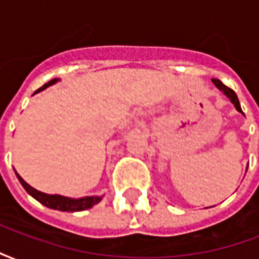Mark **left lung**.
I'll return each instance as SVG.
<instances>
[{"mask_svg":"<svg viewBox=\"0 0 259 259\" xmlns=\"http://www.w3.org/2000/svg\"><path fill=\"white\" fill-rule=\"evenodd\" d=\"M212 83H213V84L217 85L218 89H219V90L222 91V93H223V94H225V96L228 97L229 100H230V102L233 104L234 107H236V109H237L239 112L243 113V111H241V107H240L239 98H237V96H236V93H234V91L232 90V89H229L228 85L223 84L222 81H221V80H219V79H212Z\"/></svg>","mask_w":259,"mask_h":259,"instance_id":"8db88e82","label":"left lung"}]
</instances>
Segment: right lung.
Listing matches in <instances>:
<instances>
[{
	"label": "right lung",
	"mask_w": 259,
	"mask_h": 259,
	"mask_svg": "<svg viewBox=\"0 0 259 259\" xmlns=\"http://www.w3.org/2000/svg\"><path fill=\"white\" fill-rule=\"evenodd\" d=\"M57 81H58V79H53L51 81L46 83L42 87H40L36 93H40V91H42L44 89H47L48 85L55 84ZM36 93H34V94H36ZM16 176H18V179H19L20 185L23 186V189H25L33 198H36L38 202H41L42 205L48 206V208H51V209H58V211L66 212L84 211V209H89L91 206H94L96 204H98L102 198V197H96V195H93V197H83V198H69V197H64V195L58 194H46V193H41V191L33 189L30 185H27L25 180L22 179L18 174H16Z\"/></svg>",
	"instance_id": "obj_1"
}]
</instances>
